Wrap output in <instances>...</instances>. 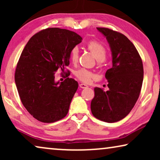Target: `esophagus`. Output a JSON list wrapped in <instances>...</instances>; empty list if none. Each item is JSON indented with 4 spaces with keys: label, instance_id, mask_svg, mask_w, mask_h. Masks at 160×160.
Listing matches in <instances>:
<instances>
[{
    "label": "esophagus",
    "instance_id": "obj_1",
    "mask_svg": "<svg viewBox=\"0 0 160 160\" xmlns=\"http://www.w3.org/2000/svg\"><path fill=\"white\" fill-rule=\"evenodd\" d=\"M79 87L82 89H86V88H87V87H88V86H87V85L85 84H80Z\"/></svg>",
    "mask_w": 160,
    "mask_h": 160
}]
</instances>
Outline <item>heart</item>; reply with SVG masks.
<instances>
[{"instance_id":"b5f03b06","label":"heart","mask_w":160,"mask_h":160,"mask_svg":"<svg viewBox=\"0 0 160 160\" xmlns=\"http://www.w3.org/2000/svg\"><path fill=\"white\" fill-rule=\"evenodd\" d=\"M87 48L94 54V56H95V58L98 61L102 62V61L105 60V59L106 58V49L103 45L97 41H91L87 44ZM78 58H79V50H78V47H76L71 50L70 58H71V62L73 64H76L78 62ZM76 75L78 79L84 82H90L92 78L94 76L92 73L83 68L78 70L76 72Z\"/></svg>"}]
</instances>
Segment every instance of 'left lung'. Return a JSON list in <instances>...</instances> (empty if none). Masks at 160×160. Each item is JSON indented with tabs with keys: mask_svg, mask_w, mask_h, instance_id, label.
<instances>
[{
	"mask_svg": "<svg viewBox=\"0 0 160 160\" xmlns=\"http://www.w3.org/2000/svg\"><path fill=\"white\" fill-rule=\"evenodd\" d=\"M97 30L110 47L112 68L105 75L108 90L94 89L91 111L97 119L113 123L124 119L138 99L143 80V62L134 44L124 35L108 28Z\"/></svg>",
	"mask_w": 160,
	"mask_h": 160,
	"instance_id": "obj_1",
	"label": "left lung"
}]
</instances>
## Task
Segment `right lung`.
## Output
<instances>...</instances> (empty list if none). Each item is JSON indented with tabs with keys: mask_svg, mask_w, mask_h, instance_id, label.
<instances>
[{
	"mask_svg": "<svg viewBox=\"0 0 160 160\" xmlns=\"http://www.w3.org/2000/svg\"><path fill=\"white\" fill-rule=\"evenodd\" d=\"M82 41L75 32L52 28L32 36L24 48L15 83L23 106L38 121L54 122L68 112L78 82L71 78L56 82L54 75L59 68L64 71L71 50Z\"/></svg>",
	"mask_w": 160,
	"mask_h": 160,
	"instance_id": "right-lung-1",
	"label": "right lung"
}]
</instances>
